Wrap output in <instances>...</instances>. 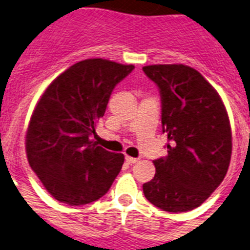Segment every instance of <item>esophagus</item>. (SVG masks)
<instances>
[{
  "mask_svg": "<svg viewBox=\"0 0 250 250\" xmlns=\"http://www.w3.org/2000/svg\"><path fill=\"white\" fill-rule=\"evenodd\" d=\"M125 162L128 164H135L139 162V158H133V157H129V155H125Z\"/></svg>",
  "mask_w": 250,
  "mask_h": 250,
  "instance_id": "1",
  "label": "esophagus"
}]
</instances>
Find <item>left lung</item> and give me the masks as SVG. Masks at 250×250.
Listing matches in <instances>:
<instances>
[{"mask_svg":"<svg viewBox=\"0 0 250 250\" xmlns=\"http://www.w3.org/2000/svg\"><path fill=\"white\" fill-rule=\"evenodd\" d=\"M159 88L162 127L168 155L154 160L155 176L144 195L166 210L188 212L204 203L224 181L232 140L220 95L195 69L182 64L143 68Z\"/></svg>","mask_w":250,"mask_h":250,"instance_id":"left-lung-1","label":"left lung"}]
</instances>
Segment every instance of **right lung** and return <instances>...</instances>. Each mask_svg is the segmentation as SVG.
<instances>
[{"instance_id":"right-lung-1","label":"right lung","mask_w":250,"mask_h":250,"mask_svg":"<svg viewBox=\"0 0 250 250\" xmlns=\"http://www.w3.org/2000/svg\"><path fill=\"white\" fill-rule=\"evenodd\" d=\"M135 69L105 59H87L46 88L25 137L28 162L50 194L69 206L104 196L125 155L97 146L91 137L104 117L114 87Z\"/></svg>"}]
</instances>
